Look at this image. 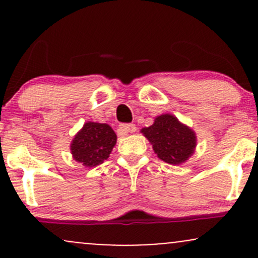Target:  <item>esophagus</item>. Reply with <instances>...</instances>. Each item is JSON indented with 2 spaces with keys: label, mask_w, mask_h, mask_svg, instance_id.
Listing matches in <instances>:
<instances>
[{
  "label": "esophagus",
  "mask_w": 258,
  "mask_h": 258,
  "mask_svg": "<svg viewBox=\"0 0 258 258\" xmlns=\"http://www.w3.org/2000/svg\"><path fill=\"white\" fill-rule=\"evenodd\" d=\"M136 130H137V127H136V125H133V123H122L117 128V132H119L120 136H126L128 133L136 132Z\"/></svg>",
  "instance_id": "obj_1"
}]
</instances>
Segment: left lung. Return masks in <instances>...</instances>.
I'll use <instances>...</instances> for the list:
<instances>
[{
  "mask_svg": "<svg viewBox=\"0 0 258 258\" xmlns=\"http://www.w3.org/2000/svg\"><path fill=\"white\" fill-rule=\"evenodd\" d=\"M141 132L152 143L158 158L171 165L185 162L197 147L195 132L171 114L156 116L153 125Z\"/></svg>",
  "mask_w": 258,
  "mask_h": 258,
  "instance_id": "1",
  "label": "left lung"
}]
</instances>
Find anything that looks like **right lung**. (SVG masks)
<instances>
[{
	"label": "right lung",
	"instance_id": "1",
	"mask_svg": "<svg viewBox=\"0 0 258 258\" xmlns=\"http://www.w3.org/2000/svg\"><path fill=\"white\" fill-rule=\"evenodd\" d=\"M116 138V133L108 123L88 121L70 144L73 158L85 167L98 166L109 158Z\"/></svg>",
	"mask_w": 258,
	"mask_h": 258
}]
</instances>
